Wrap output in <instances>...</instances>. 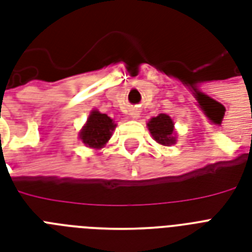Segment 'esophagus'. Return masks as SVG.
I'll return each instance as SVG.
<instances>
[{"label":"esophagus","instance_id":"esophagus-1","mask_svg":"<svg viewBox=\"0 0 252 252\" xmlns=\"http://www.w3.org/2000/svg\"><path fill=\"white\" fill-rule=\"evenodd\" d=\"M138 116H140V111L138 110H133L130 112V118L132 119H138Z\"/></svg>","mask_w":252,"mask_h":252}]
</instances>
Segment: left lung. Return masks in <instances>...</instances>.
<instances>
[{"instance_id":"left-lung-1","label":"left lung","mask_w":252,"mask_h":252,"mask_svg":"<svg viewBox=\"0 0 252 252\" xmlns=\"http://www.w3.org/2000/svg\"><path fill=\"white\" fill-rule=\"evenodd\" d=\"M148 128L158 144L168 146L176 142L174 122L168 115L159 114L156 118H152L150 122L148 123Z\"/></svg>"}]
</instances>
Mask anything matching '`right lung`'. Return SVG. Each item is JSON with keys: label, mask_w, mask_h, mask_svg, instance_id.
Returning a JSON list of instances; mask_svg holds the SVG:
<instances>
[{"label": "right lung", "mask_w": 252, "mask_h": 252, "mask_svg": "<svg viewBox=\"0 0 252 252\" xmlns=\"http://www.w3.org/2000/svg\"><path fill=\"white\" fill-rule=\"evenodd\" d=\"M116 124L106 114H100L99 111H91L86 124L80 132V138L87 148L100 149L110 140L112 130Z\"/></svg>", "instance_id": "1"}]
</instances>
